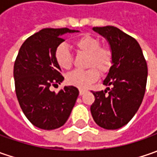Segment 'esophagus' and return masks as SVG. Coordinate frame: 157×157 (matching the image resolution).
Masks as SVG:
<instances>
[{"label": "esophagus", "instance_id": "34e87169", "mask_svg": "<svg viewBox=\"0 0 157 157\" xmlns=\"http://www.w3.org/2000/svg\"><path fill=\"white\" fill-rule=\"evenodd\" d=\"M85 93H86V90H85V89H79V94L80 95H83Z\"/></svg>", "mask_w": 157, "mask_h": 157}]
</instances>
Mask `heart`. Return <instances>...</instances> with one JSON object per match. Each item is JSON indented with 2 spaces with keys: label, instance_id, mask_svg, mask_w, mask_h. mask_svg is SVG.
<instances>
[{
  "label": "heart",
  "instance_id": "b5f03b06",
  "mask_svg": "<svg viewBox=\"0 0 157 157\" xmlns=\"http://www.w3.org/2000/svg\"><path fill=\"white\" fill-rule=\"evenodd\" d=\"M76 51L87 55L86 71H73L66 75V82L76 87L86 88L95 82L101 73L107 72L113 63L112 51L105 46H101L99 38L85 35L73 41ZM55 58L57 64L64 70H69L72 66L73 57L68 47L61 44L57 48Z\"/></svg>",
  "mask_w": 157,
  "mask_h": 157
}]
</instances>
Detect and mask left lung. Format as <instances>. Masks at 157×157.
<instances>
[{"label":"left lung","instance_id":"obj_1","mask_svg":"<svg viewBox=\"0 0 157 157\" xmlns=\"http://www.w3.org/2000/svg\"><path fill=\"white\" fill-rule=\"evenodd\" d=\"M93 29L107 40L113 53V65L103 81L108 87L93 92L95 100L91 113L100 127L118 129L129 122L142 104L148 66L142 48L134 37L113 26Z\"/></svg>","mask_w":157,"mask_h":157}]
</instances>
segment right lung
<instances>
[{
    "instance_id": "right-lung-1",
    "label": "right lung",
    "mask_w": 157,
    "mask_h": 157,
    "mask_svg": "<svg viewBox=\"0 0 157 157\" xmlns=\"http://www.w3.org/2000/svg\"><path fill=\"white\" fill-rule=\"evenodd\" d=\"M78 30L44 29L30 36L21 46L14 65L15 94L21 110L34 126L44 130L62 127L68 120L78 96V88L64 86L57 94L52 86L63 77L55 58L62 36Z\"/></svg>"
}]
</instances>
